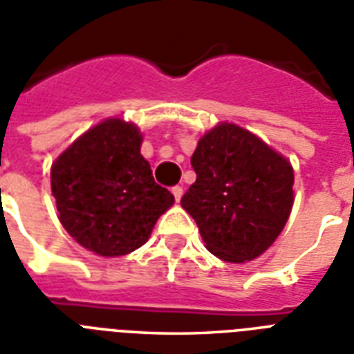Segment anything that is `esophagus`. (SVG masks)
<instances>
[{"label": "esophagus", "mask_w": 354, "mask_h": 354, "mask_svg": "<svg viewBox=\"0 0 354 354\" xmlns=\"http://www.w3.org/2000/svg\"><path fill=\"white\" fill-rule=\"evenodd\" d=\"M172 194H174V200L176 202H180L183 196V187H180V185H176V187H172Z\"/></svg>", "instance_id": "esophagus-1"}]
</instances>
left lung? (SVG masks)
Masks as SVG:
<instances>
[{"label": "left lung", "instance_id": "obj_1", "mask_svg": "<svg viewBox=\"0 0 354 354\" xmlns=\"http://www.w3.org/2000/svg\"><path fill=\"white\" fill-rule=\"evenodd\" d=\"M191 165L196 182L182 207L205 248L235 264L263 255L294 205L290 161L246 128L222 121L198 139Z\"/></svg>", "mask_w": 354, "mask_h": 354}]
</instances>
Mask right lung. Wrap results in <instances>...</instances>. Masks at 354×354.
Wrapping results in <instances>:
<instances>
[{
    "label": "right lung",
    "mask_w": 354,
    "mask_h": 354,
    "mask_svg": "<svg viewBox=\"0 0 354 354\" xmlns=\"http://www.w3.org/2000/svg\"><path fill=\"white\" fill-rule=\"evenodd\" d=\"M143 133L130 121L110 118L88 128L51 165L58 221L82 248L121 257L149 241L172 204L141 156Z\"/></svg>",
    "instance_id": "right-lung-1"
}]
</instances>
